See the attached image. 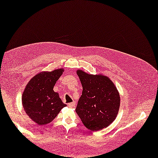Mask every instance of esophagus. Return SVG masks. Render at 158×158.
Returning <instances> with one entry per match:
<instances>
[{"label": "esophagus", "mask_w": 158, "mask_h": 158, "mask_svg": "<svg viewBox=\"0 0 158 158\" xmlns=\"http://www.w3.org/2000/svg\"><path fill=\"white\" fill-rule=\"evenodd\" d=\"M74 106H75V102H71V103H68V106L70 107H74Z\"/></svg>", "instance_id": "obj_1"}]
</instances>
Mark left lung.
I'll return each mask as SVG.
<instances>
[{
  "instance_id": "8db88e82",
  "label": "left lung",
  "mask_w": 158,
  "mask_h": 158,
  "mask_svg": "<svg viewBox=\"0 0 158 158\" xmlns=\"http://www.w3.org/2000/svg\"><path fill=\"white\" fill-rule=\"evenodd\" d=\"M83 87L76 112L82 123L93 131L109 126L116 119L120 106V97L112 80L103 74H89L77 70Z\"/></svg>"
}]
</instances>
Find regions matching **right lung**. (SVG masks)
I'll return each mask as SVG.
<instances>
[{
  "label": "right lung",
  "mask_w": 158,
  "mask_h": 158,
  "mask_svg": "<svg viewBox=\"0 0 158 158\" xmlns=\"http://www.w3.org/2000/svg\"><path fill=\"white\" fill-rule=\"evenodd\" d=\"M64 71L60 68L40 72L29 81L24 89L22 96V106L27 116L39 125L51 122L67 106L53 90Z\"/></svg>",
  "instance_id": "add662e5"
}]
</instances>
